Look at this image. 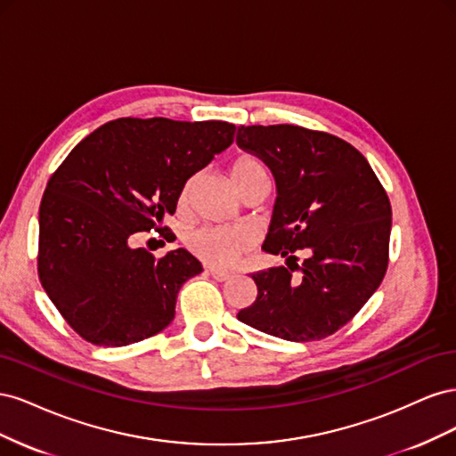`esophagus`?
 I'll use <instances>...</instances> for the list:
<instances>
[{"mask_svg":"<svg viewBox=\"0 0 456 456\" xmlns=\"http://www.w3.org/2000/svg\"><path fill=\"white\" fill-rule=\"evenodd\" d=\"M209 273L213 275V280H216V281H226V280H230V273H228V272H223V270L209 268Z\"/></svg>","mask_w":456,"mask_h":456,"instance_id":"esophagus-1","label":"esophagus"}]
</instances>
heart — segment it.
Instances as JSON below:
<instances>
[{"mask_svg": "<svg viewBox=\"0 0 456 456\" xmlns=\"http://www.w3.org/2000/svg\"><path fill=\"white\" fill-rule=\"evenodd\" d=\"M256 169H260L258 161L251 158H243L233 163L230 178L233 181V178L243 176ZM190 190H191V181L184 186L181 201L188 200ZM247 245H249V240H247L245 232L232 226H203L196 232H191L188 238L190 251L215 268H230L236 265V260L247 249Z\"/></svg>", "mask_w": 456, "mask_h": 456, "instance_id": "b5f03b06", "label": "heart"}]
</instances>
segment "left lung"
<instances>
[{
  "label": "left lung",
  "instance_id": "8db88e82",
  "mask_svg": "<svg viewBox=\"0 0 456 456\" xmlns=\"http://www.w3.org/2000/svg\"><path fill=\"white\" fill-rule=\"evenodd\" d=\"M236 142L272 171L275 203L262 249L283 266L253 273L238 320L291 342L333 335L363 308L388 266L392 207L369 161L333 134L240 127ZM305 253L298 265L296 253Z\"/></svg>",
  "mask_w": 456,
  "mask_h": 456
}]
</instances>
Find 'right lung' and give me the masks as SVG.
Masks as SVG:
<instances>
[{"mask_svg": "<svg viewBox=\"0 0 456 456\" xmlns=\"http://www.w3.org/2000/svg\"><path fill=\"white\" fill-rule=\"evenodd\" d=\"M233 131L226 121L121 118L86 136L54 171L39 207L37 270L77 335L127 346L173 322L178 291L201 262L186 249L154 258L134 240L161 228Z\"/></svg>", "mask_w": 456, "mask_h": 456, "instance_id": "obj_1", "label": "right lung"}]
</instances>
